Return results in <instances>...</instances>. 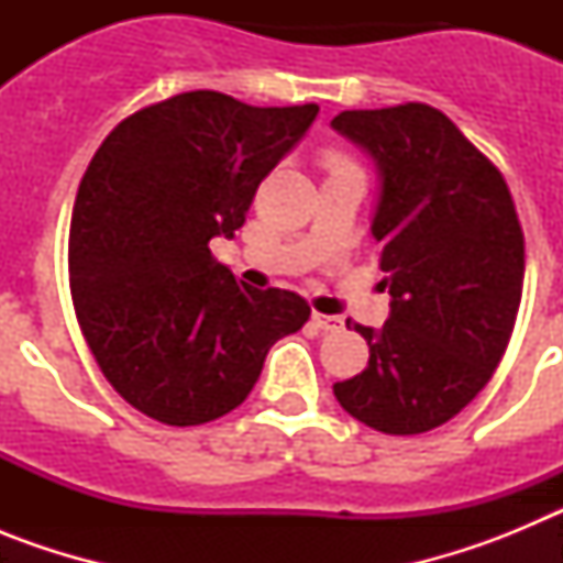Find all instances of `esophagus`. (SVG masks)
<instances>
[{
	"label": "esophagus",
	"instance_id": "obj_1",
	"mask_svg": "<svg viewBox=\"0 0 563 563\" xmlns=\"http://www.w3.org/2000/svg\"><path fill=\"white\" fill-rule=\"evenodd\" d=\"M312 324L321 332H338L343 327V321L338 316H321V312H312Z\"/></svg>",
	"mask_w": 563,
	"mask_h": 563
}]
</instances>
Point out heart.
Wrapping results in <instances>:
<instances>
[{
    "label": "heart",
    "mask_w": 563,
    "mask_h": 563,
    "mask_svg": "<svg viewBox=\"0 0 563 563\" xmlns=\"http://www.w3.org/2000/svg\"><path fill=\"white\" fill-rule=\"evenodd\" d=\"M341 163H346V161H343V157H338V154H327V157H324V166L327 168H330V166H341Z\"/></svg>",
    "instance_id": "b5f03b06"
}]
</instances>
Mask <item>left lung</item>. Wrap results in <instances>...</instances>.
Masks as SVG:
<instances>
[{
    "label": "left lung",
    "instance_id": "8db88e82",
    "mask_svg": "<svg viewBox=\"0 0 563 563\" xmlns=\"http://www.w3.org/2000/svg\"><path fill=\"white\" fill-rule=\"evenodd\" d=\"M332 126L380 168L372 236L391 296L383 330L352 324L369 366L332 391L369 429L422 434L485 389L510 343L525 285L519 213L499 168L429 103L346 109Z\"/></svg>",
    "mask_w": 563,
    "mask_h": 563
}]
</instances>
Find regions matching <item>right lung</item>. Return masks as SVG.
Instances as JSON below:
<instances>
[{
	"label": "right lung",
	"mask_w": 563,
	"mask_h": 563,
	"mask_svg": "<svg viewBox=\"0 0 563 563\" xmlns=\"http://www.w3.org/2000/svg\"><path fill=\"white\" fill-rule=\"evenodd\" d=\"M316 103L251 107L213 89L123 118L89 161L69 222V292L112 389L166 426H202L251 395L267 350L310 305L213 258Z\"/></svg>",
	"instance_id": "obj_1"
}]
</instances>
